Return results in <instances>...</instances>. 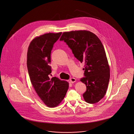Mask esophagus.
<instances>
[{
  "instance_id": "esophagus-1",
  "label": "esophagus",
  "mask_w": 134,
  "mask_h": 134,
  "mask_svg": "<svg viewBox=\"0 0 134 134\" xmlns=\"http://www.w3.org/2000/svg\"><path fill=\"white\" fill-rule=\"evenodd\" d=\"M76 81V79L74 78H71L70 79V82L71 83H74Z\"/></svg>"
}]
</instances>
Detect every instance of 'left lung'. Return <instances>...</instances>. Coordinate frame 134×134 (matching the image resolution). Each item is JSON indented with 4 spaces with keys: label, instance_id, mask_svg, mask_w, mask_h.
Wrapping results in <instances>:
<instances>
[{
    "label": "left lung",
    "instance_id": "left-lung-1",
    "mask_svg": "<svg viewBox=\"0 0 134 134\" xmlns=\"http://www.w3.org/2000/svg\"><path fill=\"white\" fill-rule=\"evenodd\" d=\"M60 41L68 46L74 57L84 64L80 81L86 86L83 94L85 101L93 104L105 96L108 87L110 70L105 52L99 38L93 32L75 31L63 33Z\"/></svg>",
    "mask_w": 134,
    "mask_h": 134
}]
</instances>
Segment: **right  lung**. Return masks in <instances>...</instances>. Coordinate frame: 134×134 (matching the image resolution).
<instances>
[{
    "label": "right lung",
    "mask_w": 134,
    "mask_h": 134,
    "mask_svg": "<svg viewBox=\"0 0 134 134\" xmlns=\"http://www.w3.org/2000/svg\"><path fill=\"white\" fill-rule=\"evenodd\" d=\"M62 32L48 33L33 39L27 53V67L32 85L45 104L50 108L62 101L69 84L56 77L50 78L52 72L51 51Z\"/></svg>",
    "instance_id": "right-lung-1"
}]
</instances>
